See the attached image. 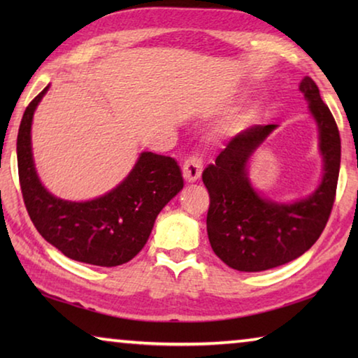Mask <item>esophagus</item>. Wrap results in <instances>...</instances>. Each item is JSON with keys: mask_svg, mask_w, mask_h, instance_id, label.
I'll return each mask as SVG.
<instances>
[{"mask_svg": "<svg viewBox=\"0 0 358 358\" xmlns=\"http://www.w3.org/2000/svg\"><path fill=\"white\" fill-rule=\"evenodd\" d=\"M202 175V159L197 156H192L185 161L183 164V177L187 183H194L201 178Z\"/></svg>", "mask_w": 358, "mask_h": 358, "instance_id": "esophagus-1", "label": "esophagus"}]
</instances>
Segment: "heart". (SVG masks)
Instances as JSON below:
<instances>
[{
  "mask_svg": "<svg viewBox=\"0 0 358 358\" xmlns=\"http://www.w3.org/2000/svg\"><path fill=\"white\" fill-rule=\"evenodd\" d=\"M256 115L257 112L254 110V108H246L245 112H241L238 115V124H248V123H252L254 120H256Z\"/></svg>",
  "mask_w": 358,
  "mask_h": 358,
  "instance_id": "b5f03b06",
  "label": "heart"
}]
</instances>
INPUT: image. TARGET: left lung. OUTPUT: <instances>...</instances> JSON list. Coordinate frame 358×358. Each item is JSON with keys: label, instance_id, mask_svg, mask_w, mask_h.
<instances>
[{"label": "left lung", "instance_id": "8db88e82", "mask_svg": "<svg viewBox=\"0 0 358 358\" xmlns=\"http://www.w3.org/2000/svg\"><path fill=\"white\" fill-rule=\"evenodd\" d=\"M299 90L317 126L322 156V177L310 196L290 202L273 201L252 185L251 157L278 124H257L238 132L202 173L210 194L207 234L211 250L234 270L264 271L300 257L316 243L329 221L341 162V138L313 78H303Z\"/></svg>", "mask_w": 358, "mask_h": 358}]
</instances>
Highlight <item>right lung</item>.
Listing matches in <instances>:
<instances>
[{"instance_id": "add662e5", "label": "right lung", "mask_w": 358, "mask_h": 358, "mask_svg": "<svg viewBox=\"0 0 358 358\" xmlns=\"http://www.w3.org/2000/svg\"><path fill=\"white\" fill-rule=\"evenodd\" d=\"M50 85L29 102L17 137L20 187L34 227L48 243L77 262L117 266L134 259L148 241L161 210L183 189L177 161L142 151L123 181L90 201H66L36 171L31 126Z\"/></svg>"}]
</instances>
